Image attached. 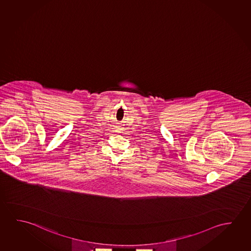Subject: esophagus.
<instances>
[{
  "instance_id": "esophagus-1",
  "label": "esophagus",
  "mask_w": 251,
  "mask_h": 251,
  "mask_svg": "<svg viewBox=\"0 0 251 251\" xmlns=\"http://www.w3.org/2000/svg\"><path fill=\"white\" fill-rule=\"evenodd\" d=\"M116 129H117V130H119V132H121V129H122V128H121V127H120L119 126V127H117V128H116Z\"/></svg>"
}]
</instances>
